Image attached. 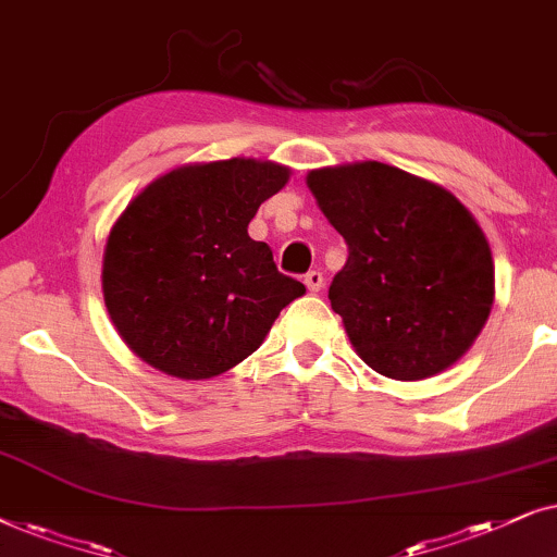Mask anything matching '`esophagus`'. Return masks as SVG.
<instances>
[{"label":"esophagus","instance_id":"34e87169","mask_svg":"<svg viewBox=\"0 0 557 557\" xmlns=\"http://www.w3.org/2000/svg\"><path fill=\"white\" fill-rule=\"evenodd\" d=\"M306 287L310 293H321L323 290V274L318 270H310L306 274Z\"/></svg>","mask_w":557,"mask_h":557}]
</instances>
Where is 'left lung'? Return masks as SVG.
Segmentation results:
<instances>
[{"instance_id":"1","label":"left lung","mask_w":557,"mask_h":557,"mask_svg":"<svg viewBox=\"0 0 557 557\" xmlns=\"http://www.w3.org/2000/svg\"><path fill=\"white\" fill-rule=\"evenodd\" d=\"M348 244L329 300L361 361L418 382L454 367L494 306L486 234L454 193L376 160L306 175Z\"/></svg>"}]
</instances>
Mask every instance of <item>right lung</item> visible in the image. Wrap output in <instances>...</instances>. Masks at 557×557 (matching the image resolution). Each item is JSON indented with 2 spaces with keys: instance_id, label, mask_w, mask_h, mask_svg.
Wrapping results in <instances>:
<instances>
[{
  "instance_id": "add662e5",
  "label": "right lung",
  "mask_w": 557,
  "mask_h": 557,
  "mask_svg": "<svg viewBox=\"0 0 557 557\" xmlns=\"http://www.w3.org/2000/svg\"><path fill=\"white\" fill-rule=\"evenodd\" d=\"M287 181L290 168L270 160L190 162L154 177L119 213L101 290L139 359L177 380H211L262 346L280 310L306 293L247 232Z\"/></svg>"
}]
</instances>
